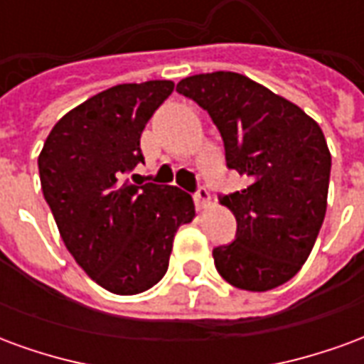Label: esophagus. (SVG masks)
Wrapping results in <instances>:
<instances>
[{
	"label": "esophagus",
	"instance_id": "34e87169",
	"mask_svg": "<svg viewBox=\"0 0 364 364\" xmlns=\"http://www.w3.org/2000/svg\"><path fill=\"white\" fill-rule=\"evenodd\" d=\"M193 198H195V203H197L198 208H205V206L208 205V200H210V193L206 191V187L198 185L197 191L193 193Z\"/></svg>",
	"mask_w": 364,
	"mask_h": 364
}]
</instances>
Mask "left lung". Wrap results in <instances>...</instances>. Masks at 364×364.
Segmentation results:
<instances>
[{
    "label": "left lung",
    "mask_w": 364,
    "mask_h": 364,
    "mask_svg": "<svg viewBox=\"0 0 364 364\" xmlns=\"http://www.w3.org/2000/svg\"><path fill=\"white\" fill-rule=\"evenodd\" d=\"M177 93L210 114L228 169L250 179L245 189L218 197L237 228L234 242L213 250L216 271L253 292L287 282L308 259L326 216L331 156L321 128L236 72L191 75Z\"/></svg>",
    "instance_id": "1"
}]
</instances>
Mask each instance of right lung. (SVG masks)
I'll return each instance as SVG.
<instances>
[{"mask_svg": "<svg viewBox=\"0 0 364 364\" xmlns=\"http://www.w3.org/2000/svg\"><path fill=\"white\" fill-rule=\"evenodd\" d=\"M173 87L154 80L97 93L54 124L38 156L41 187L68 252L114 294L161 281L175 232L195 216L189 193L129 174L144 164V127Z\"/></svg>", "mask_w": 364, "mask_h": 364, "instance_id": "add662e5", "label": "right lung"}]
</instances>
